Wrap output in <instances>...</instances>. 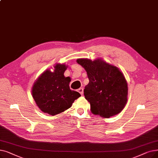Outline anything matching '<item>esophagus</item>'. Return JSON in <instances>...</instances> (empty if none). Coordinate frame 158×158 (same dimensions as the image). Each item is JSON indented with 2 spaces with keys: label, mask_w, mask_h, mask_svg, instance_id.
<instances>
[{
  "label": "esophagus",
  "mask_w": 158,
  "mask_h": 158,
  "mask_svg": "<svg viewBox=\"0 0 158 158\" xmlns=\"http://www.w3.org/2000/svg\"><path fill=\"white\" fill-rule=\"evenodd\" d=\"M78 92L81 94L83 95V88H80L78 89Z\"/></svg>",
  "instance_id": "1"
}]
</instances>
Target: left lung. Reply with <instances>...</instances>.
Wrapping results in <instances>:
<instances>
[{
	"label": "left lung",
	"instance_id": "1",
	"mask_svg": "<svg viewBox=\"0 0 158 158\" xmlns=\"http://www.w3.org/2000/svg\"><path fill=\"white\" fill-rule=\"evenodd\" d=\"M77 63L85 68L89 79L84 95L91 112L104 118L120 113L127 102L128 84L119 68L101 58L77 59Z\"/></svg>",
	"mask_w": 158,
	"mask_h": 158
}]
</instances>
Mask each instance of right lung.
I'll list each match as a JSON object with an SVG mask.
<instances>
[{
	"label": "right lung",
	"instance_id": "obj_1",
	"mask_svg": "<svg viewBox=\"0 0 158 158\" xmlns=\"http://www.w3.org/2000/svg\"><path fill=\"white\" fill-rule=\"evenodd\" d=\"M68 66L56 63L53 71L47 69L34 82L31 89L33 98L41 111L55 115L70 108L81 94L70 90V77L64 73Z\"/></svg>",
	"mask_w": 158,
	"mask_h": 158
}]
</instances>
